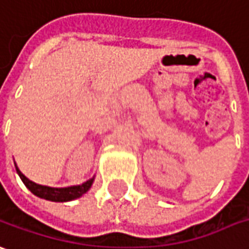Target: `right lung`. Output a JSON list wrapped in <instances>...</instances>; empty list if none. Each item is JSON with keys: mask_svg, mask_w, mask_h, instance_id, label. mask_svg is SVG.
<instances>
[{"mask_svg": "<svg viewBox=\"0 0 249 249\" xmlns=\"http://www.w3.org/2000/svg\"><path fill=\"white\" fill-rule=\"evenodd\" d=\"M16 172L20 176L21 181L24 182L25 187L30 189L34 195L42 197V199H46V200H52V202H69V200L77 199V197L84 195L91 188V185L94 182V177H92V178H89V181L83 182L82 185H73V187H67V188H52V187L39 185L36 182L28 180L24 174L18 170V166H16Z\"/></svg>", "mask_w": 249, "mask_h": 249, "instance_id": "1", "label": "right lung"}]
</instances>
